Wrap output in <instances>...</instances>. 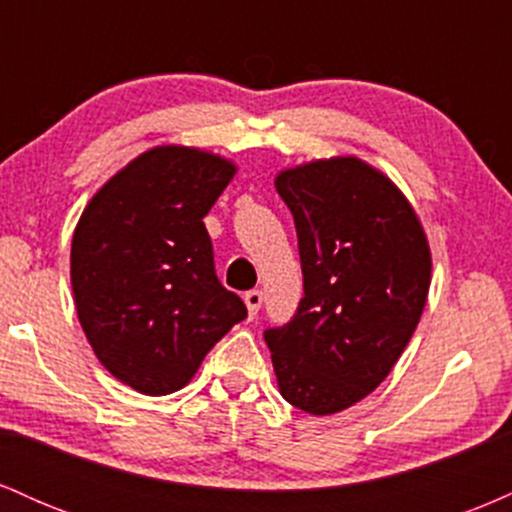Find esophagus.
<instances>
[{
    "label": "esophagus",
    "mask_w": 512,
    "mask_h": 512,
    "mask_svg": "<svg viewBox=\"0 0 512 512\" xmlns=\"http://www.w3.org/2000/svg\"><path fill=\"white\" fill-rule=\"evenodd\" d=\"M243 298H245V305H248L250 315H257V310L262 308V291L260 289H252V291L245 293Z\"/></svg>",
    "instance_id": "34e87169"
}]
</instances>
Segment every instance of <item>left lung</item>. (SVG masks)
I'll use <instances>...</instances> for the list:
<instances>
[{
    "mask_svg": "<svg viewBox=\"0 0 512 512\" xmlns=\"http://www.w3.org/2000/svg\"><path fill=\"white\" fill-rule=\"evenodd\" d=\"M303 298L267 327L279 392L308 414H337L387 378L424 313L431 250L402 192L354 156L284 170Z\"/></svg>",
    "mask_w": 512,
    "mask_h": 512,
    "instance_id": "left-lung-1",
    "label": "left lung"
}]
</instances>
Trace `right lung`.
I'll return each mask as SVG.
<instances>
[{"label":"right lung","instance_id":"right-lung-1","mask_svg":"<svg viewBox=\"0 0 512 512\" xmlns=\"http://www.w3.org/2000/svg\"><path fill=\"white\" fill-rule=\"evenodd\" d=\"M236 166L156 146L110 178L76 223L72 289L93 354L144 395L190 383L209 349L248 317L214 269L204 216Z\"/></svg>","mask_w":512,"mask_h":512}]
</instances>
